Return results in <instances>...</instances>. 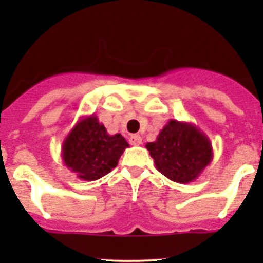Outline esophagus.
<instances>
[{"instance_id":"obj_1","label":"esophagus","mask_w":263,"mask_h":263,"mask_svg":"<svg viewBox=\"0 0 263 263\" xmlns=\"http://www.w3.org/2000/svg\"><path fill=\"white\" fill-rule=\"evenodd\" d=\"M129 143L133 146H139L141 143H142V138H141L138 134H133V136H130Z\"/></svg>"}]
</instances>
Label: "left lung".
I'll use <instances>...</instances> for the list:
<instances>
[{"label": "left lung", "instance_id": "8db88e82", "mask_svg": "<svg viewBox=\"0 0 263 263\" xmlns=\"http://www.w3.org/2000/svg\"><path fill=\"white\" fill-rule=\"evenodd\" d=\"M157 170L176 183H191L213 159L210 138L196 125L170 120L154 142L146 143Z\"/></svg>", "mask_w": 263, "mask_h": 263}]
</instances>
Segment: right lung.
<instances>
[{
    "label": "right lung",
    "mask_w": 263,
    "mask_h": 263,
    "mask_svg": "<svg viewBox=\"0 0 263 263\" xmlns=\"http://www.w3.org/2000/svg\"><path fill=\"white\" fill-rule=\"evenodd\" d=\"M129 143L121 134H110L100 124L96 115L81 117L62 145L64 166L79 179L97 180L109 174L118 163Z\"/></svg>",
    "instance_id": "add662e5"
}]
</instances>
